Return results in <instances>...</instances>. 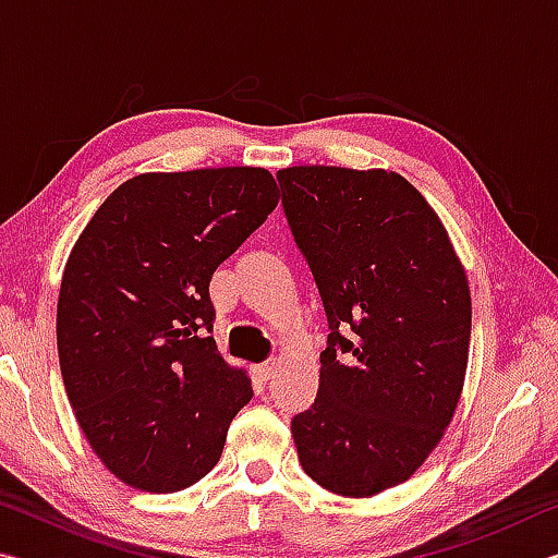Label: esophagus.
Returning <instances> with one entry per match:
<instances>
[{
	"label": "esophagus",
	"mask_w": 558,
	"mask_h": 558,
	"mask_svg": "<svg viewBox=\"0 0 558 558\" xmlns=\"http://www.w3.org/2000/svg\"><path fill=\"white\" fill-rule=\"evenodd\" d=\"M272 372H276V362H263L258 366H253V374H256L260 381H268Z\"/></svg>",
	"instance_id": "obj_1"
}]
</instances>
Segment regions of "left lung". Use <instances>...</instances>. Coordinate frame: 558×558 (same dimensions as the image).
I'll return each mask as SVG.
<instances>
[{
	"label": "left lung",
	"instance_id": "left-lung-1",
	"mask_svg": "<svg viewBox=\"0 0 558 558\" xmlns=\"http://www.w3.org/2000/svg\"><path fill=\"white\" fill-rule=\"evenodd\" d=\"M282 209L323 298L319 389L292 418L302 470L342 497L405 483L456 413L470 288L438 214L386 169L288 167Z\"/></svg>",
	"mask_w": 558,
	"mask_h": 558
}]
</instances>
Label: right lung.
Wrapping results in <instances>:
<instances>
[{
    "label": "right lung",
    "instance_id": "1",
    "mask_svg": "<svg viewBox=\"0 0 558 558\" xmlns=\"http://www.w3.org/2000/svg\"><path fill=\"white\" fill-rule=\"evenodd\" d=\"M280 199L268 169L147 172L120 184L65 263L56 339L65 393L112 475L177 493L221 458L251 379L214 337V270Z\"/></svg>",
    "mask_w": 558,
    "mask_h": 558
}]
</instances>
